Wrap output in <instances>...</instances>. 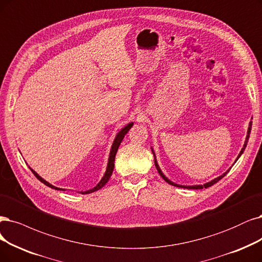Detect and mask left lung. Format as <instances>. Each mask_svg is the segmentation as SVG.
<instances>
[{
	"instance_id": "obj_1",
	"label": "left lung",
	"mask_w": 262,
	"mask_h": 262,
	"mask_svg": "<svg viewBox=\"0 0 262 262\" xmlns=\"http://www.w3.org/2000/svg\"><path fill=\"white\" fill-rule=\"evenodd\" d=\"M251 124H253V122H249V127H248V130H247V136H246V140H245V143H244V146H243V148H242V150H241V152H239V154H238V157L236 158V160H235V162L238 160V158L242 156V154H243V152H244V150H245V148H246V146H247V142H248V139H249V135H250V130H251ZM152 149V148H151ZM152 153H153V156H154V164H156V167H157V169H158V171H159V173L161 175V177L165 180L167 183H169V185H171V186H175V187H179V188H187V189H203V188H208V187H210V186H212L214 185V183H216V182H218L220 179H222L224 178L227 173L229 172V170L230 169H228L226 172H224L222 173L221 176H219V177H217V178H215L214 180H211V181H209V182H206V183H204V185H199V186H180V185H177V183H175V182H172V181H170L165 175H164V173L162 172V170H161V168L159 167V164H158V162H157V159H156V153H154V151H153V149H152ZM234 162V163H235ZM231 168V167H230Z\"/></svg>"
}]
</instances>
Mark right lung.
<instances>
[{
    "mask_svg": "<svg viewBox=\"0 0 262 262\" xmlns=\"http://www.w3.org/2000/svg\"><path fill=\"white\" fill-rule=\"evenodd\" d=\"M134 125V123L132 122V123H129V124H127L125 126V127H123L118 134H116V136H115V139H114V141H113V143H112V147H111V151H110V156H109V160H108V166H106V169H105V172H104V175H103V177L101 178V180L98 182V185H97L96 187H94L93 189H91V190H87V191H81L80 193H82V194H89V193H92V192H95V191H97V190H99V189H101L106 182L109 181V179H110V177H111V175H112V172H113V168H114V160H115V154H116V152H118V149H119V147H120V144H121V142H122V140H123V138H124V136L126 134L128 133V130L132 128V126ZM31 169V171L34 173V176L40 180L41 182H43L44 185H46L47 187H50V188H52V189H55V190H62V191H64V189H60V188H57V187H55V186H53V185H51L50 182H47L46 180H44L40 175H37V172H35L32 168H30Z\"/></svg>",
    "mask_w": 262,
    "mask_h": 262,
    "instance_id": "obj_1",
    "label": "right lung"
}]
</instances>
